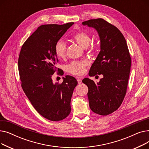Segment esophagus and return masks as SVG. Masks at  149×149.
<instances>
[{
  "label": "esophagus",
  "instance_id": "esophagus-1",
  "mask_svg": "<svg viewBox=\"0 0 149 149\" xmlns=\"http://www.w3.org/2000/svg\"><path fill=\"white\" fill-rule=\"evenodd\" d=\"M77 81H78V83H79V84L81 83V81H82L81 78V77H78L77 78Z\"/></svg>",
  "mask_w": 149,
  "mask_h": 149
}]
</instances>
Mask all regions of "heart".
<instances>
[{
	"instance_id": "1",
	"label": "heart",
	"mask_w": 149,
	"mask_h": 149,
	"mask_svg": "<svg viewBox=\"0 0 149 149\" xmlns=\"http://www.w3.org/2000/svg\"><path fill=\"white\" fill-rule=\"evenodd\" d=\"M73 39L77 43L83 48H87L91 41V36L84 31H79L73 36ZM67 45L63 40H58L54 46V50L56 55L59 58L65 57L66 52ZM88 64L86 60L74 61L66 66V70L72 74L80 75L84 72V68Z\"/></svg>"
}]
</instances>
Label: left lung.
Here are the masks:
<instances>
[{
  "mask_svg": "<svg viewBox=\"0 0 149 149\" xmlns=\"http://www.w3.org/2000/svg\"><path fill=\"white\" fill-rule=\"evenodd\" d=\"M94 28L100 40V51L92 65L89 75L103 77L99 82L85 78L91 110L100 115H107L117 110L126 95L130 71L131 58L127 45L120 31L103 19L82 23Z\"/></svg>",
  "mask_w": 149,
  "mask_h": 149,
  "instance_id": "left-lung-1",
  "label": "left lung"
}]
</instances>
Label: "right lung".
Wrapping results in <instances>:
<instances>
[{"label": "right lung", "instance_id": "add662e5", "mask_svg": "<svg viewBox=\"0 0 149 149\" xmlns=\"http://www.w3.org/2000/svg\"><path fill=\"white\" fill-rule=\"evenodd\" d=\"M74 24L40 26L23 43L19 55L22 89L38 113L51 121H60L69 115L70 100L78 84L70 75L63 78L61 84L53 83L52 80L58 61L55 45Z\"/></svg>", "mask_w": 149, "mask_h": 149}]
</instances>
